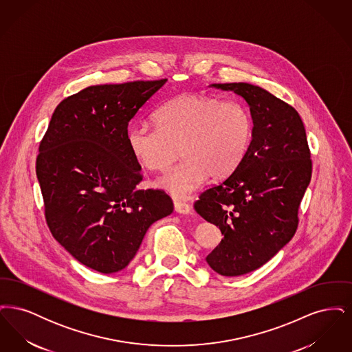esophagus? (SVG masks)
<instances>
[{
  "label": "esophagus",
  "mask_w": 352,
  "mask_h": 352,
  "mask_svg": "<svg viewBox=\"0 0 352 352\" xmlns=\"http://www.w3.org/2000/svg\"><path fill=\"white\" fill-rule=\"evenodd\" d=\"M174 210L178 214H190L191 212V206L186 201H174Z\"/></svg>",
  "instance_id": "esophagus-1"
}]
</instances>
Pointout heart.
Listing matches in <instances>:
<instances>
[{"label":"heart","instance_id":"b5f03b06","mask_svg":"<svg viewBox=\"0 0 352 352\" xmlns=\"http://www.w3.org/2000/svg\"><path fill=\"white\" fill-rule=\"evenodd\" d=\"M155 126L135 124L126 133L134 158L151 171H162L178 155L184 160L158 179L175 198H186L207 177L230 175L245 157L252 140V118L237 100L182 95L161 105Z\"/></svg>","mask_w":352,"mask_h":352}]
</instances>
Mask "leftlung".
Wrapping results in <instances>:
<instances>
[{"instance_id": "obj_1", "label": "left lung", "mask_w": 352, "mask_h": 352, "mask_svg": "<svg viewBox=\"0 0 352 352\" xmlns=\"http://www.w3.org/2000/svg\"><path fill=\"white\" fill-rule=\"evenodd\" d=\"M212 87L241 96L253 120L240 165L194 203L224 236L206 261L219 274L234 277L263 267L296 234L311 160L303 122L292 105L253 84Z\"/></svg>"}]
</instances>
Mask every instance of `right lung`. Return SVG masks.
<instances>
[{"instance_id":"1","label":"right lung","mask_w":352,"mask_h":352,"mask_svg":"<svg viewBox=\"0 0 352 352\" xmlns=\"http://www.w3.org/2000/svg\"><path fill=\"white\" fill-rule=\"evenodd\" d=\"M168 82L91 85L56 107L39 144L36 178L55 240L100 273L125 268L151 224L170 215L162 190H138L141 166L126 142L129 121Z\"/></svg>"}]
</instances>
